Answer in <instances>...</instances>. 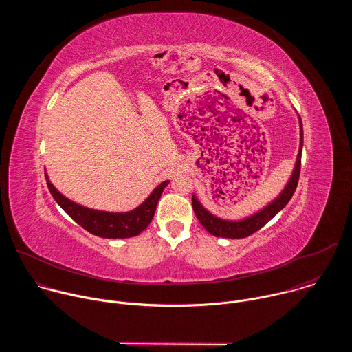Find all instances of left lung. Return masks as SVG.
Masks as SVG:
<instances>
[{
	"mask_svg": "<svg viewBox=\"0 0 352 352\" xmlns=\"http://www.w3.org/2000/svg\"><path fill=\"white\" fill-rule=\"evenodd\" d=\"M298 118H299V150H298V156H296L292 174L288 182L285 184V186L283 188V190L277 195V197H274L272 202L266 205L263 209L239 220H227L210 213L202 204L199 202L196 195L195 193L192 195L193 212L199 223L206 228V231H209L214 236H221V238H232V239L245 238L261 230L266 223H269L278 212H281L285 208V205L289 202V199L292 197L296 189L299 173H300V156H302L304 131H302V121H300L299 116Z\"/></svg>",
	"mask_w": 352,
	"mask_h": 352,
	"instance_id": "8db88e82",
	"label": "left lung"
}]
</instances>
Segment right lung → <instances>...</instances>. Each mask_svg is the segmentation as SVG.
Masks as SVG:
<instances>
[{"label": "right lung", "mask_w": 352, "mask_h": 352, "mask_svg": "<svg viewBox=\"0 0 352 352\" xmlns=\"http://www.w3.org/2000/svg\"><path fill=\"white\" fill-rule=\"evenodd\" d=\"M45 179L50 192L63 210L86 231L102 238H131L139 235L153 220L159 199L170 182L163 181L138 208L129 212H104L78 205L64 196L50 181L47 173Z\"/></svg>", "instance_id": "1"}]
</instances>
